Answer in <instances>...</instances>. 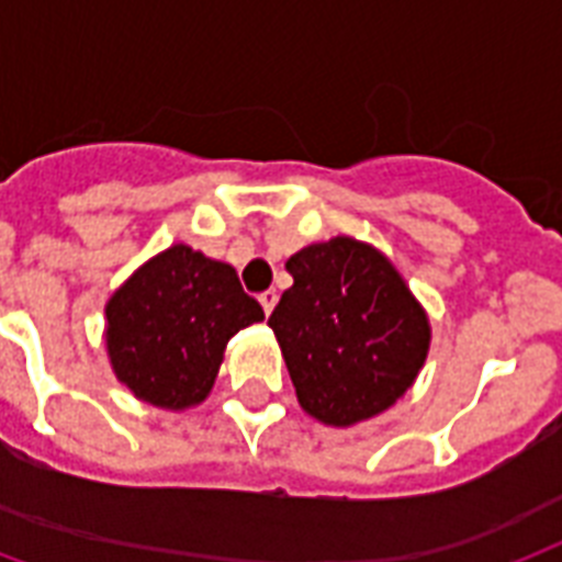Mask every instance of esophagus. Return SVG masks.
Returning a JSON list of instances; mask_svg holds the SVG:
<instances>
[{"instance_id": "1", "label": "esophagus", "mask_w": 562, "mask_h": 562, "mask_svg": "<svg viewBox=\"0 0 562 562\" xmlns=\"http://www.w3.org/2000/svg\"><path fill=\"white\" fill-rule=\"evenodd\" d=\"M277 300H280V294H277L273 289H268V291H262V294H259V303H262L265 315H271L273 306H277Z\"/></svg>"}]
</instances>
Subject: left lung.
<instances>
[{"label":"left lung","instance_id":"obj_1","mask_svg":"<svg viewBox=\"0 0 562 562\" xmlns=\"http://www.w3.org/2000/svg\"><path fill=\"white\" fill-rule=\"evenodd\" d=\"M268 326L297 402L326 426H356L408 391L428 356L431 326L391 259L350 236L317 241L285 262Z\"/></svg>","mask_w":562,"mask_h":562}]
</instances>
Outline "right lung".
I'll return each instance as SVG.
<instances>
[{
	"instance_id": "1",
	"label": "right lung",
	"mask_w": 562,
	"mask_h": 562,
	"mask_svg": "<svg viewBox=\"0 0 562 562\" xmlns=\"http://www.w3.org/2000/svg\"><path fill=\"white\" fill-rule=\"evenodd\" d=\"M104 315L119 382L136 400L183 411L210 396L227 341L265 312L233 265L171 245L131 273Z\"/></svg>"
}]
</instances>
